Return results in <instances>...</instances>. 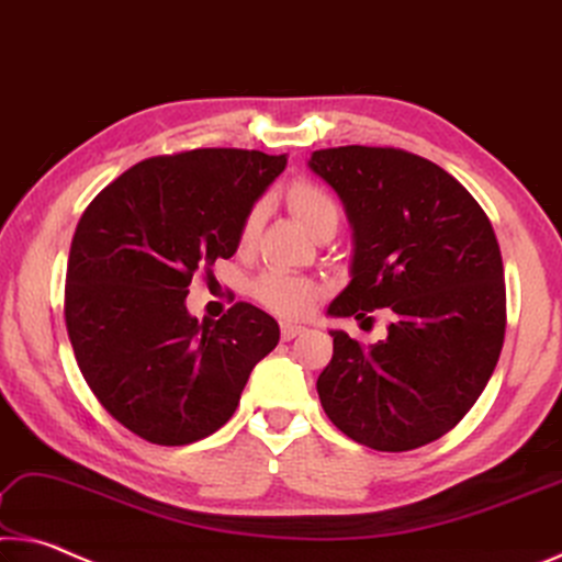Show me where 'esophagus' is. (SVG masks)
<instances>
[{"instance_id": "1", "label": "esophagus", "mask_w": 562, "mask_h": 562, "mask_svg": "<svg viewBox=\"0 0 562 562\" xmlns=\"http://www.w3.org/2000/svg\"><path fill=\"white\" fill-rule=\"evenodd\" d=\"M303 330H306V328L296 326V324H286V321H283V324H281V338H283V341H291V338L301 336Z\"/></svg>"}]
</instances>
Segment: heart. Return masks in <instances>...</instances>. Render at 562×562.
Returning <instances> with one entry per match:
<instances>
[{"mask_svg":"<svg viewBox=\"0 0 562 562\" xmlns=\"http://www.w3.org/2000/svg\"><path fill=\"white\" fill-rule=\"evenodd\" d=\"M283 199H286V206L293 214V218H296L314 238H321V236L330 238L336 234L338 224H341V206H338V201L316 181L296 179L293 183H289ZM261 224H263V206L256 204L244 216L241 228H238V248L254 246ZM251 293L263 308L271 311V314L299 318V316H306L308 311L316 306V301L321 296V286L314 279H308V276L271 269V271H263L259 279L254 281Z\"/></svg>","mask_w":562,"mask_h":562,"instance_id":"1","label":"heart"}]
</instances>
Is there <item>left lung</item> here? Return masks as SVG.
Listing matches in <instances>:
<instances>
[{
    "instance_id": "1",
    "label": "left lung",
    "mask_w": 562,
    "mask_h": 562,
    "mask_svg": "<svg viewBox=\"0 0 562 562\" xmlns=\"http://www.w3.org/2000/svg\"><path fill=\"white\" fill-rule=\"evenodd\" d=\"M308 167L341 196L353 226L351 283L330 316H391L361 346L344 330L318 375L330 423L373 450H413L473 408L505 338L501 246L481 204L438 164L393 146H336Z\"/></svg>"
}]
</instances>
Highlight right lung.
Here are the masks:
<instances>
[{"mask_svg": "<svg viewBox=\"0 0 562 562\" xmlns=\"http://www.w3.org/2000/svg\"><path fill=\"white\" fill-rule=\"evenodd\" d=\"M286 154L194 149L144 159L101 189L71 238L64 321L97 401L156 446H187L234 416L279 324L238 301L214 324L189 283L232 259L238 228Z\"/></svg>", "mask_w": 562, "mask_h": 562, "instance_id": "right-lung-1", "label": "right lung"}]
</instances>
